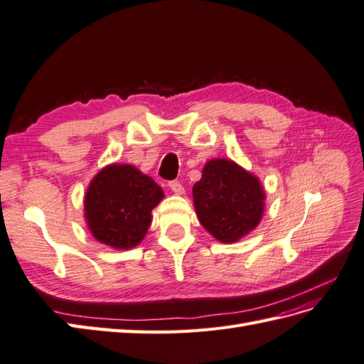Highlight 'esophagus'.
<instances>
[{
  "label": "esophagus",
  "instance_id": "1",
  "mask_svg": "<svg viewBox=\"0 0 364 364\" xmlns=\"http://www.w3.org/2000/svg\"><path fill=\"white\" fill-rule=\"evenodd\" d=\"M168 188L172 189V192L178 193V196H181V193H184V188H183V184H181L178 180H173V181L168 183Z\"/></svg>",
  "mask_w": 364,
  "mask_h": 364
}]
</instances>
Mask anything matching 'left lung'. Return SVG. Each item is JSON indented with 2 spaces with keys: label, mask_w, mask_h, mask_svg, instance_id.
<instances>
[{
  "label": "left lung",
  "mask_w": 364,
  "mask_h": 364,
  "mask_svg": "<svg viewBox=\"0 0 364 364\" xmlns=\"http://www.w3.org/2000/svg\"><path fill=\"white\" fill-rule=\"evenodd\" d=\"M192 192L200 223L225 243L255 230L264 213L259 180L228 159H210Z\"/></svg>",
  "instance_id": "1"
}]
</instances>
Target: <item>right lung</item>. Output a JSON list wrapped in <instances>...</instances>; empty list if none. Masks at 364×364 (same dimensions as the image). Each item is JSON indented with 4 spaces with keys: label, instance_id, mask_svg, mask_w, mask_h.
Returning <instances> with one entry per match:
<instances>
[{
    "label": "right lung",
    "instance_id": "right-lung-1",
    "mask_svg": "<svg viewBox=\"0 0 364 364\" xmlns=\"http://www.w3.org/2000/svg\"><path fill=\"white\" fill-rule=\"evenodd\" d=\"M163 189L133 166H108L91 181L85 217L92 235L108 247L133 248L146 235Z\"/></svg>",
    "mask_w": 364,
    "mask_h": 364
}]
</instances>
